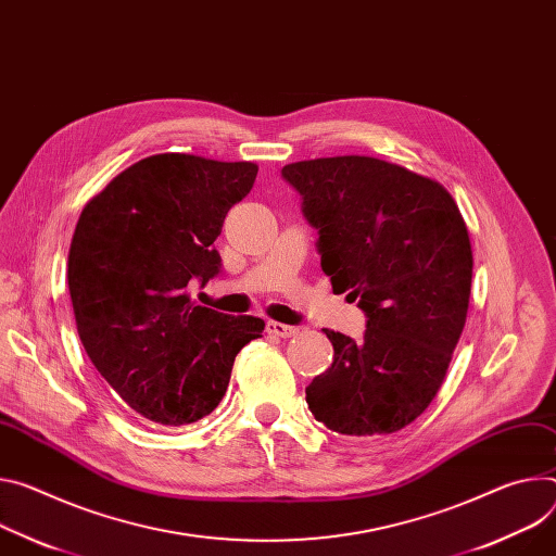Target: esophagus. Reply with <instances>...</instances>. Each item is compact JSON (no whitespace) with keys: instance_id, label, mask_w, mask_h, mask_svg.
<instances>
[{"instance_id":"34e87169","label":"esophagus","mask_w":556,"mask_h":556,"mask_svg":"<svg viewBox=\"0 0 556 556\" xmlns=\"http://www.w3.org/2000/svg\"><path fill=\"white\" fill-rule=\"evenodd\" d=\"M268 332L288 339V337H294L299 332V328L296 326H288V324H279V321H268Z\"/></svg>"}]
</instances>
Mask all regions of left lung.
<instances>
[{"label":"left lung","instance_id":"1","mask_svg":"<svg viewBox=\"0 0 556 556\" xmlns=\"http://www.w3.org/2000/svg\"><path fill=\"white\" fill-rule=\"evenodd\" d=\"M319 230L334 292L366 313L362 341L324 330L332 366L306 388L330 430L390 434L437 396L464 332L472 245L457 201L434 179L366 155L283 166Z\"/></svg>","mask_w":556,"mask_h":556}]
</instances>
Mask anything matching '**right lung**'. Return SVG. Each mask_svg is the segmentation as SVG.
Masks as SVG:
<instances>
[{"label": "right lung", "mask_w": 556, "mask_h": 556, "mask_svg": "<svg viewBox=\"0 0 556 556\" xmlns=\"http://www.w3.org/2000/svg\"><path fill=\"white\" fill-rule=\"evenodd\" d=\"M252 162L150 155L84 206L68 290L92 366L139 417L186 426L226 394L237 352L264 319L197 306L190 281L219 273L215 239L255 184Z\"/></svg>", "instance_id": "1"}]
</instances>
